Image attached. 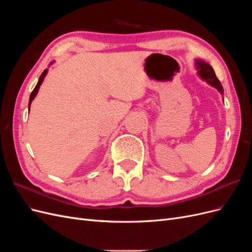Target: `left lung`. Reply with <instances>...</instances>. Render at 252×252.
Returning a JSON list of instances; mask_svg holds the SVG:
<instances>
[{
  "instance_id": "8db88e82",
  "label": "left lung",
  "mask_w": 252,
  "mask_h": 252,
  "mask_svg": "<svg viewBox=\"0 0 252 252\" xmlns=\"http://www.w3.org/2000/svg\"><path fill=\"white\" fill-rule=\"evenodd\" d=\"M196 64H197V69H199V71H197V72H199L200 77L203 80L207 81L211 86L216 87L220 94H223V91H224L223 86L220 85V82L217 78L216 72H215V70H213V68L209 64L203 62V61H197Z\"/></svg>"
}]
</instances>
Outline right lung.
I'll use <instances>...</instances> for the list:
<instances>
[{
  "label": "right lung",
  "instance_id": "1",
  "mask_svg": "<svg viewBox=\"0 0 252 252\" xmlns=\"http://www.w3.org/2000/svg\"><path fill=\"white\" fill-rule=\"evenodd\" d=\"M46 73H47V69H45L43 72H42V74H41V77H40V79H39V82H37V84H36V86L34 87V89L32 90V94H30V97H29V107H30V104H32V100L34 98V96L36 95V94H37V91H39V88H40V86H41V84H42V82H43V80H44V78H45V75H46Z\"/></svg>",
  "mask_w": 252,
  "mask_h": 252
}]
</instances>
